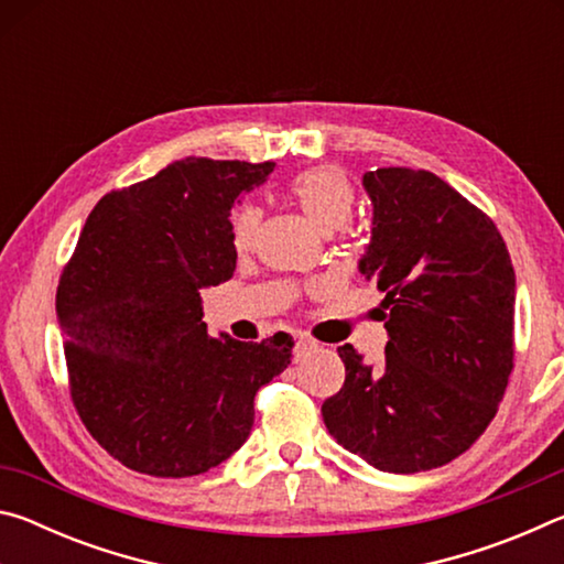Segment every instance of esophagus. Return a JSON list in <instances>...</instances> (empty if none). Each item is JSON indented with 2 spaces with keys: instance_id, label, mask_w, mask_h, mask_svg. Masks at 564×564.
Instances as JSON below:
<instances>
[{
  "instance_id": "34e87169",
  "label": "esophagus",
  "mask_w": 564,
  "mask_h": 564,
  "mask_svg": "<svg viewBox=\"0 0 564 564\" xmlns=\"http://www.w3.org/2000/svg\"><path fill=\"white\" fill-rule=\"evenodd\" d=\"M316 348V340H311V338H299V343H295V356H303V352H308V350H313Z\"/></svg>"
}]
</instances>
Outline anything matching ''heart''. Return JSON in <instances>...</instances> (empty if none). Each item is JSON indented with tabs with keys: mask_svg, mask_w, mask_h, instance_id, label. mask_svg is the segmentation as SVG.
Returning <instances> with one entry per match:
<instances>
[{
	"mask_svg": "<svg viewBox=\"0 0 564 564\" xmlns=\"http://www.w3.org/2000/svg\"><path fill=\"white\" fill-rule=\"evenodd\" d=\"M293 204L301 208V214L323 234H330L340 228L350 218L352 191L348 178L333 166H316L303 171L293 178L289 188ZM261 212L256 206L238 208L231 218V238L236 251H246L253 241L256 226H259Z\"/></svg>",
	"mask_w": 564,
	"mask_h": 564,
	"instance_id": "b5f03b06",
	"label": "heart"
}]
</instances>
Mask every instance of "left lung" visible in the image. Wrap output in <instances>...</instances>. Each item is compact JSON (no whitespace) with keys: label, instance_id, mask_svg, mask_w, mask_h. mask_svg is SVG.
Returning <instances> with one entry per match:
<instances>
[{"label":"left lung","instance_id":"8db88e82","mask_svg":"<svg viewBox=\"0 0 564 564\" xmlns=\"http://www.w3.org/2000/svg\"><path fill=\"white\" fill-rule=\"evenodd\" d=\"M373 206L358 271L386 293V358L346 343L328 433L383 473L433 470L463 455L498 413L512 370L514 271L488 216L431 171L362 174Z\"/></svg>","mask_w":564,"mask_h":564}]
</instances>
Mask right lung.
<instances>
[{"instance_id":"obj_1","label":"right lung","mask_w":564,"mask_h":564,"mask_svg":"<svg viewBox=\"0 0 564 564\" xmlns=\"http://www.w3.org/2000/svg\"><path fill=\"white\" fill-rule=\"evenodd\" d=\"M273 161H174L94 206L56 289L79 415L104 451L154 477L221 465L253 427V398L293 358L275 333L208 336L202 289L236 269L231 208Z\"/></svg>"}]
</instances>
